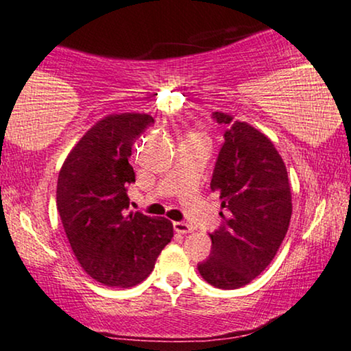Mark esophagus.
I'll list each match as a JSON object with an SVG mask.
<instances>
[{
  "mask_svg": "<svg viewBox=\"0 0 351 351\" xmlns=\"http://www.w3.org/2000/svg\"><path fill=\"white\" fill-rule=\"evenodd\" d=\"M173 228H175V231L180 232V234H188V232H193V226L184 221H175L173 223Z\"/></svg>",
  "mask_w": 351,
  "mask_h": 351,
  "instance_id": "obj_1",
  "label": "esophagus"
}]
</instances>
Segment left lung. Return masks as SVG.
Instances as JSON below:
<instances>
[{
  "instance_id": "obj_1",
  "label": "left lung",
  "mask_w": 351,
  "mask_h": 351,
  "mask_svg": "<svg viewBox=\"0 0 351 351\" xmlns=\"http://www.w3.org/2000/svg\"><path fill=\"white\" fill-rule=\"evenodd\" d=\"M213 119L226 127L210 188L219 193L223 226L213 234L212 254L197 266L218 289L254 281L274 258L292 217L287 168L271 139L247 121L224 112Z\"/></svg>"
}]
</instances>
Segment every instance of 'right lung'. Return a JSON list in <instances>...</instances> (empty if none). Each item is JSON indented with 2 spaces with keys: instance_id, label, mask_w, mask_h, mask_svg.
<instances>
[{
  "instance_id": "obj_1",
  "label": "right lung",
  "mask_w": 351,
  "mask_h": 351,
  "mask_svg": "<svg viewBox=\"0 0 351 351\" xmlns=\"http://www.w3.org/2000/svg\"><path fill=\"white\" fill-rule=\"evenodd\" d=\"M154 119L123 112L97 120L60 167L56 204L73 255L88 276L110 287H133L152 273L173 224L128 212L134 181L132 146Z\"/></svg>"
}]
</instances>
